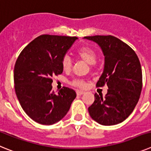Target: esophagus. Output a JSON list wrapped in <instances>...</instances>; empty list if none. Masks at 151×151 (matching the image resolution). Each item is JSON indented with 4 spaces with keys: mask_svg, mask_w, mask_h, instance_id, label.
I'll use <instances>...</instances> for the list:
<instances>
[{
    "mask_svg": "<svg viewBox=\"0 0 151 151\" xmlns=\"http://www.w3.org/2000/svg\"><path fill=\"white\" fill-rule=\"evenodd\" d=\"M84 93H85V92L82 91H78V90L76 91V94H77V95H82V94H83Z\"/></svg>",
    "mask_w": 151,
    "mask_h": 151,
    "instance_id": "obj_1",
    "label": "esophagus"
}]
</instances>
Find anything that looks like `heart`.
<instances>
[{
	"label": "heart",
	"mask_w": 151,
	"mask_h": 151,
	"mask_svg": "<svg viewBox=\"0 0 151 151\" xmlns=\"http://www.w3.org/2000/svg\"><path fill=\"white\" fill-rule=\"evenodd\" d=\"M77 57H79L80 59L85 61L89 64H93L96 62L97 58V54L94 49L89 46H82L77 49L76 52ZM62 67L64 71H69L72 68V60L68 56H65L63 57L62 61ZM72 85L76 88H85L87 86V82L83 79H74L72 81Z\"/></svg>",
	"instance_id": "obj_1"
}]
</instances>
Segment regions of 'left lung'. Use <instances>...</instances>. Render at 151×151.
Listing matches in <instances>:
<instances>
[{"label":"left lung","mask_w":151,"mask_h":151,"mask_svg":"<svg viewBox=\"0 0 151 151\" xmlns=\"http://www.w3.org/2000/svg\"><path fill=\"white\" fill-rule=\"evenodd\" d=\"M99 45L105 57L104 73L97 87L107 85L105 97L94 94L88 112L101 125L123 122L132 113L142 89V71L138 56L131 47L113 35L86 36Z\"/></svg>","instance_id":"left-lung-1"}]
</instances>
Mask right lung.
Returning <instances> with one entry per match:
<instances>
[{"mask_svg":"<svg viewBox=\"0 0 151 151\" xmlns=\"http://www.w3.org/2000/svg\"><path fill=\"white\" fill-rule=\"evenodd\" d=\"M77 37L42 35L21 51L14 66V88L19 104L32 120L52 125L62 119L76 97L73 89L52 90V78L63 73L62 61Z\"/></svg>","mask_w":151,"mask_h":151,"instance_id":"add662e5","label":"right lung"}]
</instances>
